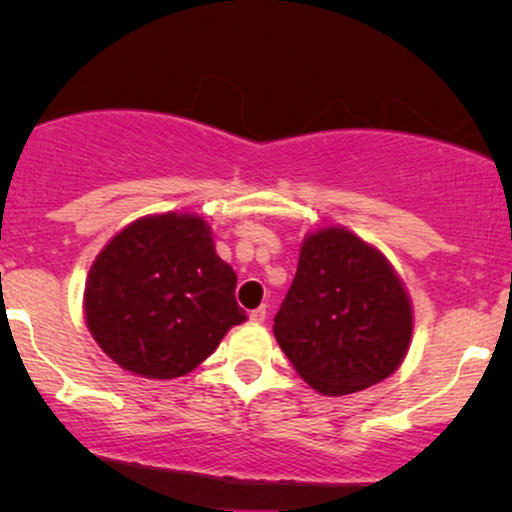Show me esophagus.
<instances>
[{
	"instance_id": "34e87169",
	"label": "esophagus",
	"mask_w": 512,
	"mask_h": 512,
	"mask_svg": "<svg viewBox=\"0 0 512 512\" xmlns=\"http://www.w3.org/2000/svg\"><path fill=\"white\" fill-rule=\"evenodd\" d=\"M250 320H252V322H257V325H260V322L267 320V308H264V305H260V308L250 310Z\"/></svg>"
}]
</instances>
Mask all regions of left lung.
I'll use <instances>...</instances> for the list:
<instances>
[{
    "label": "left lung",
    "mask_w": 512,
    "mask_h": 512,
    "mask_svg": "<svg viewBox=\"0 0 512 512\" xmlns=\"http://www.w3.org/2000/svg\"><path fill=\"white\" fill-rule=\"evenodd\" d=\"M411 305L378 250L344 228L303 240L274 337L298 375L325 395H351L392 375L411 339Z\"/></svg>",
    "instance_id": "1"
}]
</instances>
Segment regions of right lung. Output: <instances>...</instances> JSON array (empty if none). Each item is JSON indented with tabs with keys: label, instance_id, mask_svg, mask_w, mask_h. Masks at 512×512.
<instances>
[{
	"label": "right lung",
	"instance_id": "add662e5",
	"mask_svg": "<svg viewBox=\"0 0 512 512\" xmlns=\"http://www.w3.org/2000/svg\"><path fill=\"white\" fill-rule=\"evenodd\" d=\"M236 284L207 221L146 216L117 233L93 262L86 325L117 366L144 378H180L245 320Z\"/></svg>",
	"mask_w": 512,
	"mask_h": 512
}]
</instances>
